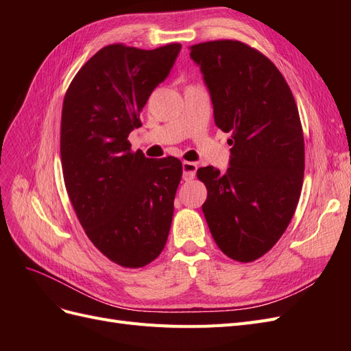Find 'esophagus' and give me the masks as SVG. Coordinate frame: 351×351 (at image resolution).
<instances>
[{
	"label": "esophagus",
	"instance_id": "1",
	"mask_svg": "<svg viewBox=\"0 0 351 351\" xmlns=\"http://www.w3.org/2000/svg\"><path fill=\"white\" fill-rule=\"evenodd\" d=\"M196 171H197V164L189 162V161L183 162V178L186 180V182L193 180L196 176Z\"/></svg>",
	"mask_w": 351,
	"mask_h": 351
}]
</instances>
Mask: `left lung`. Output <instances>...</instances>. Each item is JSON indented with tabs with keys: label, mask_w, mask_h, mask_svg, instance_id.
Returning <instances> with one entry per match:
<instances>
[{
	"label": "left lung",
	"mask_w": 351,
	"mask_h": 351,
	"mask_svg": "<svg viewBox=\"0 0 351 351\" xmlns=\"http://www.w3.org/2000/svg\"><path fill=\"white\" fill-rule=\"evenodd\" d=\"M214 105L231 133L227 173L197 169L208 197L202 205L210 234L228 258L252 262L280 240L299 204L304 139L293 93L262 52L240 40L190 47Z\"/></svg>",
	"instance_id": "8db88e82"
}]
</instances>
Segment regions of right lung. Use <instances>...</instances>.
I'll list each match as a JSON object with an SVG mask.
<instances>
[{
  "label": "right lung",
  "mask_w": 351,
  "mask_h": 351,
  "mask_svg": "<svg viewBox=\"0 0 351 351\" xmlns=\"http://www.w3.org/2000/svg\"><path fill=\"white\" fill-rule=\"evenodd\" d=\"M180 49L104 47L62 102L60 152L70 202L93 246L124 268L155 261L171 228L182 161L132 152L127 137L142 125L141 111Z\"/></svg>",
  "instance_id": "add662e5"
}]
</instances>
